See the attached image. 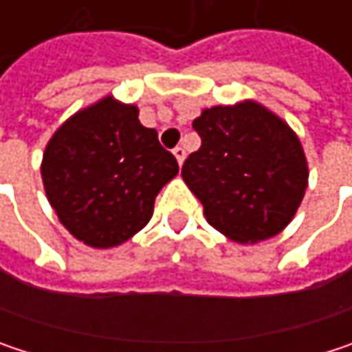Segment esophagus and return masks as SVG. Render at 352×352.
Instances as JSON below:
<instances>
[{"instance_id":"obj_1","label":"esophagus","mask_w":352,"mask_h":352,"mask_svg":"<svg viewBox=\"0 0 352 352\" xmlns=\"http://www.w3.org/2000/svg\"><path fill=\"white\" fill-rule=\"evenodd\" d=\"M173 155H175L177 163L183 165V161H185V148L183 146H177V148H173Z\"/></svg>"}]
</instances>
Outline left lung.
<instances>
[{
	"label": "left lung",
	"mask_w": 352,
	"mask_h": 352,
	"mask_svg": "<svg viewBox=\"0 0 352 352\" xmlns=\"http://www.w3.org/2000/svg\"><path fill=\"white\" fill-rule=\"evenodd\" d=\"M199 151L181 177L201 201L210 226L241 245L277 236L308 189V161L292 126L269 107L245 100L206 107L193 120Z\"/></svg>",
	"instance_id": "left-lung-1"
}]
</instances>
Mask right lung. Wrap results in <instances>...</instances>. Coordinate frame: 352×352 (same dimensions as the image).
<instances>
[{
  "label": "right lung",
  "instance_id": "add662e5",
  "mask_svg": "<svg viewBox=\"0 0 352 352\" xmlns=\"http://www.w3.org/2000/svg\"><path fill=\"white\" fill-rule=\"evenodd\" d=\"M40 173L58 222L83 245L111 248L148 224L179 165L138 107L106 96L56 128Z\"/></svg>",
  "mask_w": 352,
  "mask_h": 352
}]
</instances>
